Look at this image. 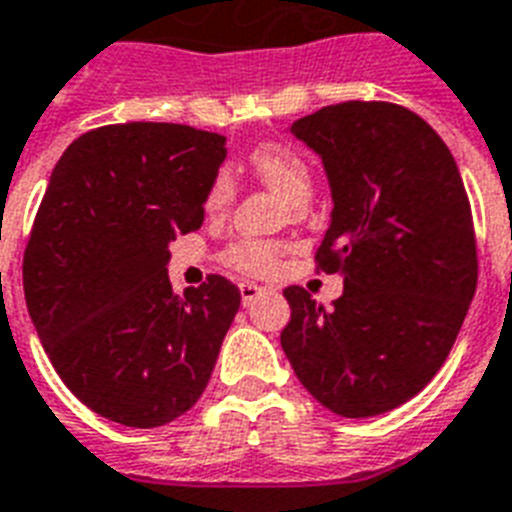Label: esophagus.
Here are the masks:
<instances>
[{
	"instance_id": "34e87169",
	"label": "esophagus",
	"mask_w": 512,
	"mask_h": 512,
	"mask_svg": "<svg viewBox=\"0 0 512 512\" xmlns=\"http://www.w3.org/2000/svg\"><path fill=\"white\" fill-rule=\"evenodd\" d=\"M261 293H264V287H259L256 282H240V298H243V306H251Z\"/></svg>"
}]
</instances>
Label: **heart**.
<instances>
[{
	"instance_id": "heart-1",
	"label": "heart",
	"mask_w": 512,
	"mask_h": 512,
	"mask_svg": "<svg viewBox=\"0 0 512 512\" xmlns=\"http://www.w3.org/2000/svg\"><path fill=\"white\" fill-rule=\"evenodd\" d=\"M251 167L266 188L282 196L293 209V217H301L303 209L314 196V172L298 151L287 149L282 143H264L253 149ZM235 180L230 170H219L206 190V211L219 214L235 198ZM282 243L274 240H238L225 253V261L246 274H269L282 256Z\"/></svg>"
}]
</instances>
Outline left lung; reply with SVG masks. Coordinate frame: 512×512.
I'll use <instances>...</instances> for the list:
<instances>
[{"mask_svg":"<svg viewBox=\"0 0 512 512\" xmlns=\"http://www.w3.org/2000/svg\"><path fill=\"white\" fill-rule=\"evenodd\" d=\"M290 133L327 170L335 209L316 269L340 274L342 295L324 308L287 287L282 350L324 408L379 416L432 382L476 293L466 188L432 125L390 101L332 104Z\"/></svg>","mask_w":512,"mask_h":512,"instance_id":"1","label":"left lung"}]
</instances>
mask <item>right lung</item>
Returning a JSON list of instances; mask_svg holds the SVG:
<instances>
[{
	"label": "right lung",
	"instance_id": "right-lung-1",
	"mask_svg": "<svg viewBox=\"0 0 512 512\" xmlns=\"http://www.w3.org/2000/svg\"><path fill=\"white\" fill-rule=\"evenodd\" d=\"M225 135L175 122L88 130L57 162L23 256L28 314L59 379L117 424L183 416L209 384L240 290L172 293L170 243L204 222Z\"/></svg>",
	"mask_w": 512,
	"mask_h": 512
}]
</instances>
